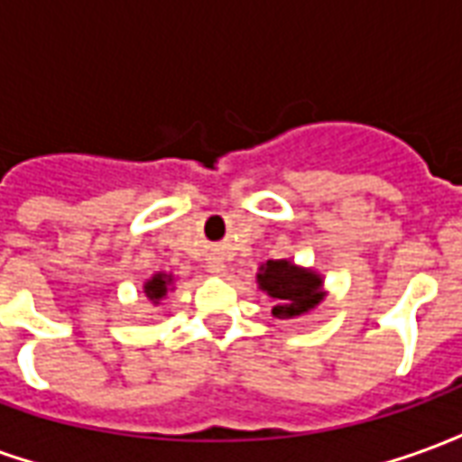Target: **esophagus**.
<instances>
[{"mask_svg":"<svg viewBox=\"0 0 462 462\" xmlns=\"http://www.w3.org/2000/svg\"><path fill=\"white\" fill-rule=\"evenodd\" d=\"M212 272H217V274H220V272H222V267H217V264H215V267H212Z\"/></svg>","mask_w":462,"mask_h":462,"instance_id":"obj_1","label":"esophagus"}]
</instances>
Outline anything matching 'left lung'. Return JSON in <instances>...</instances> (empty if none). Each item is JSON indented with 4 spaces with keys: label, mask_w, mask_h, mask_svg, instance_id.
Wrapping results in <instances>:
<instances>
[{
    "label": "left lung",
    "mask_w": 462,
    "mask_h": 462,
    "mask_svg": "<svg viewBox=\"0 0 462 462\" xmlns=\"http://www.w3.org/2000/svg\"><path fill=\"white\" fill-rule=\"evenodd\" d=\"M260 290L274 301L272 314L277 319H291L314 310L321 301V280L314 272L300 270L287 260H270L257 274Z\"/></svg>",
    "instance_id": "left-lung-1"
}]
</instances>
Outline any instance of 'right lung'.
Segmentation results:
<instances>
[{"mask_svg":"<svg viewBox=\"0 0 462 462\" xmlns=\"http://www.w3.org/2000/svg\"><path fill=\"white\" fill-rule=\"evenodd\" d=\"M171 277L168 274H155L148 284H145V294H148V300L158 301L162 300L165 294H168V287H171Z\"/></svg>","mask_w":462,"mask_h":462,"instance_id":"add662e5","label":"right lung"}]
</instances>
